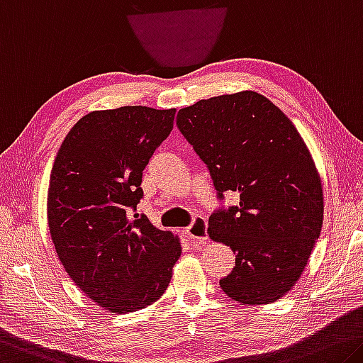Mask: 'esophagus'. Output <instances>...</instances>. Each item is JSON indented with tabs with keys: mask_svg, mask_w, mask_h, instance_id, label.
Segmentation results:
<instances>
[{
	"mask_svg": "<svg viewBox=\"0 0 363 363\" xmlns=\"http://www.w3.org/2000/svg\"><path fill=\"white\" fill-rule=\"evenodd\" d=\"M206 229H208V224H206L205 218H195L191 226L186 228V234L194 244H202L208 239Z\"/></svg>",
	"mask_w": 363,
	"mask_h": 363,
	"instance_id": "obj_1",
	"label": "esophagus"
}]
</instances>
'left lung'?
I'll return each instance as SVG.
<instances>
[{"instance_id": "obj_1", "label": "left lung", "mask_w": 363, "mask_h": 363, "mask_svg": "<svg viewBox=\"0 0 363 363\" xmlns=\"http://www.w3.org/2000/svg\"><path fill=\"white\" fill-rule=\"evenodd\" d=\"M176 124L210 171L218 197L208 235L231 247L235 267L220 286L235 302L262 306L301 278L323 224L321 179L292 121L267 96L245 90L179 109Z\"/></svg>"}]
</instances>
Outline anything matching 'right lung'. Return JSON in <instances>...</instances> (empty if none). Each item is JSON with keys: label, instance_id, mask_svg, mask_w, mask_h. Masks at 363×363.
I'll use <instances>...</instances> for the list:
<instances>
[{"label": "right lung", "instance_id": "1", "mask_svg": "<svg viewBox=\"0 0 363 363\" xmlns=\"http://www.w3.org/2000/svg\"><path fill=\"white\" fill-rule=\"evenodd\" d=\"M176 109L91 111L69 130L48 187V228L57 258L85 296L111 313L157 302L181 242L139 216L142 171L172 130Z\"/></svg>", "mask_w": 363, "mask_h": 363}]
</instances>
